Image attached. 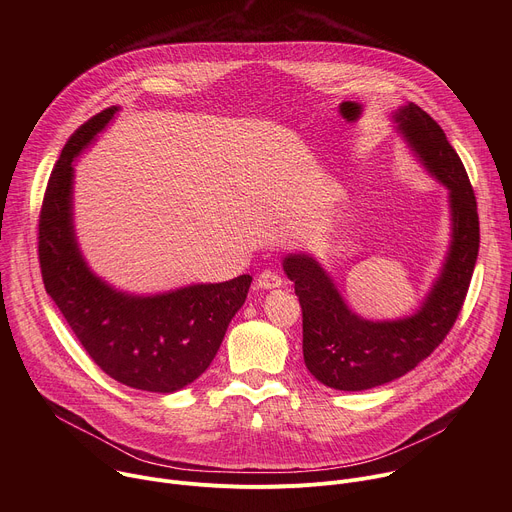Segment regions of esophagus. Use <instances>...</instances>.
<instances>
[{"label":"esophagus","mask_w":512,"mask_h":512,"mask_svg":"<svg viewBox=\"0 0 512 512\" xmlns=\"http://www.w3.org/2000/svg\"><path fill=\"white\" fill-rule=\"evenodd\" d=\"M255 285H257V287H261V289H275V287H281V285H283V279H281L275 271L265 269V271H261V273H259V277H257Z\"/></svg>","instance_id":"1"}]
</instances>
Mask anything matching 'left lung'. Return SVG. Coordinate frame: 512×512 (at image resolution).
I'll return each mask as SVG.
<instances>
[{
	"mask_svg": "<svg viewBox=\"0 0 512 512\" xmlns=\"http://www.w3.org/2000/svg\"><path fill=\"white\" fill-rule=\"evenodd\" d=\"M393 121L421 166L448 188L452 241L421 308L413 316L381 322L352 312L312 255L283 257V271L294 281L302 306L306 367L322 385L338 391L395 381L440 346L462 310L478 257L476 196L444 129L415 103L397 109Z\"/></svg>",
	"mask_w": 512,
	"mask_h": 512,
	"instance_id": "1",
	"label": "left lung"
}]
</instances>
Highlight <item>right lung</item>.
<instances>
[{
	"instance_id": "obj_1",
	"label": "right lung",
	"mask_w": 512,
	"mask_h": 512,
	"mask_svg": "<svg viewBox=\"0 0 512 512\" xmlns=\"http://www.w3.org/2000/svg\"><path fill=\"white\" fill-rule=\"evenodd\" d=\"M117 111L109 107L72 133L52 170L38 223L42 279L46 294L101 371L133 389L174 393L210 367L253 277L133 296L91 271L72 218V162Z\"/></svg>"
}]
</instances>
